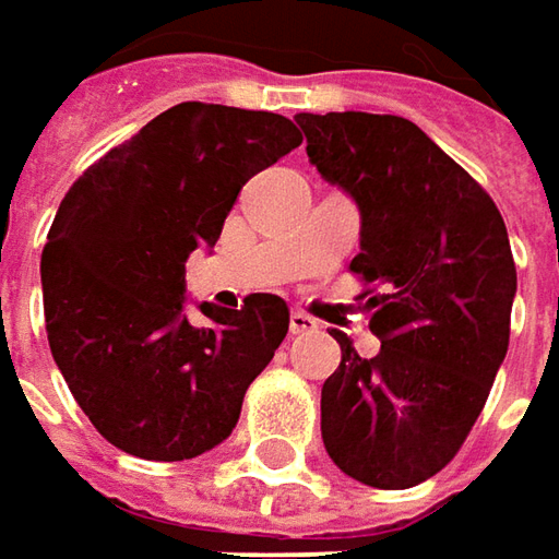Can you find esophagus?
Wrapping results in <instances>:
<instances>
[{
	"mask_svg": "<svg viewBox=\"0 0 559 559\" xmlns=\"http://www.w3.org/2000/svg\"><path fill=\"white\" fill-rule=\"evenodd\" d=\"M288 329H292V335H307V332L317 329V320L301 313V310H292V313H288Z\"/></svg>",
	"mask_w": 559,
	"mask_h": 559,
	"instance_id": "1",
	"label": "esophagus"
}]
</instances>
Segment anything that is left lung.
Masks as SVG:
<instances>
[{"label":"left lung","mask_w":559,"mask_h":559,"mask_svg":"<svg viewBox=\"0 0 559 559\" xmlns=\"http://www.w3.org/2000/svg\"><path fill=\"white\" fill-rule=\"evenodd\" d=\"M310 166L359 209L350 271L381 295L362 359L335 332L325 378L329 459L376 489H409L455 459L511 338L516 267L496 202L403 116L298 114ZM369 295V292H366Z\"/></svg>","instance_id":"8db88e82"}]
</instances>
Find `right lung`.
<instances>
[{
  "mask_svg": "<svg viewBox=\"0 0 559 559\" xmlns=\"http://www.w3.org/2000/svg\"><path fill=\"white\" fill-rule=\"evenodd\" d=\"M301 144L267 110L187 100L85 168L43 252L45 332L79 409L116 449L183 462L215 449L288 332L276 295L187 320L183 261L218 242L242 183Z\"/></svg>",
  "mask_w": 559,
  "mask_h": 559,
  "instance_id": "obj_1",
  "label": "right lung"
}]
</instances>
